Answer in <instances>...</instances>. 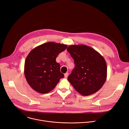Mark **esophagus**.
Listing matches in <instances>:
<instances>
[{"label": "esophagus", "instance_id": "34e87169", "mask_svg": "<svg viewBox=\"0 0 129 129\" xmlns=\"http://www.w3.org/2000/svg\"><path fill=\"white\" fill-rule=\"evenodd\" d=\"M68 76H69V73H66L64 74V77H65V78L68 77Z\"/></svg>", "mask_w": 129, "mask_h": 129}]
</instances>
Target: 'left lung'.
I'll use <instances>...</instances> for the list:
<instances>
[{"instance_id": "left-lung-1", "label": "left lung", "mask_w": 129, "mask_h": 129, "mask_svg": "<svg viewBox=\"0 0 129 129\" xmlns=\"http://www.w3.org/2000/svg\"><path fill=\"white\" fill-rule=\"evenodd\" d=\"M75 66L68 80L83 96H89L101 89L107 79L106 60L101 54L86 45H72L67 49Z\"/></svg>"}]
</instances>
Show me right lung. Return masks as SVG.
<instances>
[{
	"instance_id": "add662e5",
	"label": "right lung",
	"mask_w": 129,
	"mask_h": 129,
	"mask_svg": "<svg viewBox=\"0 0 129 129\" xmlns=\"http://www.w3.org/2000/svg\"><path fill=\"white\" fill-rule=\"evenodd\" d=\"M67 45L49 42L37 46L26 56L24 68L25 79L32 88L41 93L53 90L64 75L56 62Z\"/></svg>"
}]
</instances>
